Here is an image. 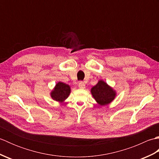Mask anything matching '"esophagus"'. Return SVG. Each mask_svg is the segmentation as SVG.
Here are the masks:
<instances>
[{"mask_svg":"<svg viewBox=\"0 0 159 159\" xmlns=\"http://www.w3.org/2000/svg\"><path fill=\"white\" fill-rule=\"evenodd\" d=\"M79 87L80 89H85V83L82 81H80L79 83Z\"/></svg>","mask_w":159,"mask_h":159,"instance_id":"esophagus-1","label":"esophagus"}]
</instances>
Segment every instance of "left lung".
<instances>
[{
  "instance_id": "left-lung-1",
  "label": "left lung",
  "mask_w": 159,
  "mask_h": 159,
  "mask_svg": "<svg viewBox=\"0 0 159 159\" xmlns=\"http://www.w3.org/2000/svg\"><path fill=\"white\" fill-rule=\"evenodd\" d=\"M93 98L100 106H105L115 99L116 92L107 83L100 80L95 86L91 89Z\"/></svg>"
}]
</instances>
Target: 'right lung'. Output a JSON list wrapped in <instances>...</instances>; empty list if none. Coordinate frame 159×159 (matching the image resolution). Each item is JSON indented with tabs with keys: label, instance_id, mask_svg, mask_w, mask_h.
<instances>
[{
	"label": "right lung",
	"instance_id": "add662e5",
	"mask_svg": "<svg viewBox=\"0 0 159 159\" xmlns=\"http://www.w3.org/2000/svg\"><path fill=\"white\" fill-rule=\"evenodd\" d=\"M70 92L71 89L68 85L59 82L56 84L55 88L50 92V96L54 100L63 102L69 96Z\"/></svg>",
	"mask_w": 159,
	"mask_h": 159
}]
</instances>
